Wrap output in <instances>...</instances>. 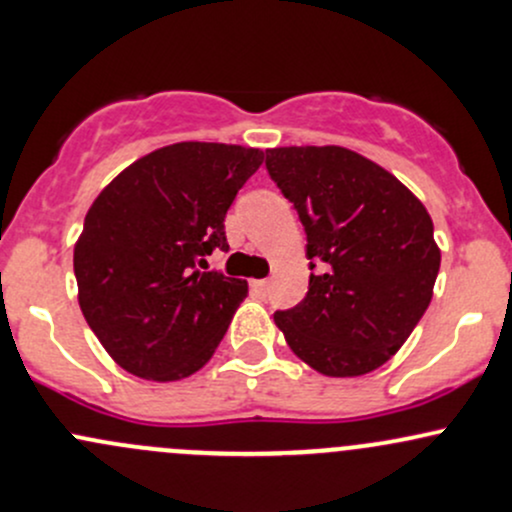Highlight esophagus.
I'll return each instance as SVG.
<instances>
[{"label":"esophagus","instance_id":"1","mask_svg":"<svg viewBox=\"0 0 512 512\" xmlns=\"http://www.w3.org/2000/svg\"><path fill=\"white\" fill-rule=\"evenodd\" d=\"M268 285H271V283H268V280L263 278V280H254V285H251V288H254L256 295H266L268 293Z\"/></svg>","mask_w":512,"mask_h":512}]
</instances>
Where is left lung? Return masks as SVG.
<instances>
[{"instance_id":"left-lung-1","label":"left lung","mask_w":512,"mask_h":512,"mask_svg":"<svg viewBox=\"0 0 512 512\" xmlns=\"http://www.w3.org/2000/svg\"><path fill=\"white\" fill-rule=\"evenodd\" d=\"M266 170L307 236L305 300L273 315L324 376L383 366L425 315L439 249L425 205L388 170L342 146L266 151Z\"/></svg>"}]
</instances>
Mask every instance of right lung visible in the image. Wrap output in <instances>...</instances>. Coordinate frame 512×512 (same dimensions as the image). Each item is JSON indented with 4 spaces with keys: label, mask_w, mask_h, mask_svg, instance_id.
<instances>
[{
    "label": "right lung",
    "mask_w": 512,
    "mask_h": 512,
    "mask_svg": "<svg viewBox=\"0 0 512 512\" xmlns=\"http://www.w3.org/2000/svg\"><path fill=\"white\" fill-rule=\"evenodd\" d=\"M263 151L183 141L119 173L75 244L80 310L119 366L146 381L200 371L249 283L205 271L229 251L224 217Z\"/></svg>",
    "instance_id": "add662e5"
}]
</instances>
